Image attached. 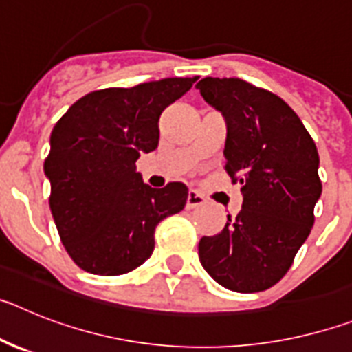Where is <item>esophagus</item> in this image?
<instances>
[{
	"label": "esophagus",
	"instance_id": "34e87169",
	"mask_svg": "<svg viewBox=\"0 0 352 352\" xmlns=\"http://www.w3.org/2000/svg\"><path fill=\"white\" fill-rule=\"evenodd\" d=\"M204 203H206V199H204L201 194H197L195 190H190L188 192V195H186V208H188V210H194V208H197V206H203Z\"/></svg>",
	"mask_w": 352,
	"mask_h": 352
}]
</instances>
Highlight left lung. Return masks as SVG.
Listing matches in <instances>:
<instances>
[{"label":"left lung","instance_id":"1","mask_svg":"<svg viewBox=\"0 0 352 352\" xmlns=\"http://www.w3.org/2000/svg\"><path fill=\"white\" fill-rule=\"evenodd\" d=\"M195 88L226 120V170L243 194L238 217L201 238L199 261L226 289L266 291L287 273L314 226L322 192L316 142L266 89L236 77H206Z\"/></svg>","mask_w":352,"mask_h":352}]
</instances>
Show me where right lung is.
<instances>
[{
	"label": "right lung",
	"instance_id": "obj_1",
	"mask_svg": "<svg viewBox=\"0 0 352 352\" xmlns=\"http://www.w3.org/2000/svg\"><path fill=\"white\" fill-rule=\"evenodd\" d=\"M197 77H169L84 95L52 129L43 173L61 243L84 272L123 275L155 248V227L185 208L188 188L142 182L135 162L158 146L162 111Z\"/></svg>",
	"mask_w": 352,
	"mask_h": 352
}]
</instances>
